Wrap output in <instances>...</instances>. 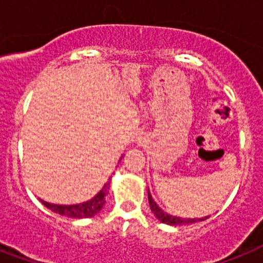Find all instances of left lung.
<instances>
[{
  "mask_svg": "<svg viewBox=\"0 0 263 263\" xmlns=\"http://www.w3.org/2000/svg\"><path fill=\"white\" fill-rule=\"evenodd\" d=\"M148 203L149 207H151V211L154 213V215L156 217V219H159L162 223L170 224V226H182V224H193L196 222H202V220H206L207 218L210 217H203V218H182L176 217V215H171V214H167L165 211H163L160 207H159L158 203L152 199L151 193L148 190Z\"/></svg>",
  "mask_w": 263,
  "mask_h": 263,
  "instance_id": "obj_1",
  "label": "left lung"
}]
</instances>
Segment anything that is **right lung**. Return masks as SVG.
Returning <instances> with one entry per match:
<instances>
[{"instance_id":"right-lung-1","label":"right lung","mask_w":263,"mask_h":263,"mask_svg":"<svg viewBox=\"0 0 263 263\" xmlns=\"http://www.w3.org/2000/svg\"><path fill=\"white\" fill-rule=\"evenodd\" d=\"M109 184L111 183L107 182L104 187L99 191L92 199L87 200V202L77 203V204H54V203H48L45 200L40 199L44 206L48 207L53 213L60 214L64 217L68 218H76V219H83V218H92L96 214L100 213V210L105 204V196L109 193Z\"/></svg>"}]
</instances>
